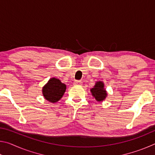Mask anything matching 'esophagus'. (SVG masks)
<instances>
[{"label": "esophagus", "mask_w": 155, "mask_h": 155, "mask_svg": "<svg viewBox=\"0 0 155 155\" xmlns=\"http://www.w3.org/2000/svg\"><path fill=\"white\" fill-rule=\"evenodd\" d=\"M82 85V82L80 81H75L74 82V85Z\"/></svg>", "instance_id": "esophagus-1"}]
</instances>
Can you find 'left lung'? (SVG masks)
Returning <instances> with one entry per match:
<instances>
[{
    "label": "left lung",
    "mask_w": 155,
    "mask_h": 155,
    "mask_svg": "<svg viewBox=\"0 0 155 155\" xmlns=\"http://www.w3.org/2000/svg\"><path fill=\"white\" fill-rule=\"evenodd\" d=\"M90 91L91 95L98 102H103L107 96V92L104 89V84L101 81H96L95 85L91 88Z\"/></svg>",
    "instance_id": "1"
}]
</instances>
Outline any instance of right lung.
Segmentation results:
<instances>
[{"label": "right lung", "mask_w": 155, "mask_h": 155, "mask_svg": "<svg viewBox=\"0 0 155 155\" xmlns=\"http://www.w3.org/2000/svg\"><path fill=\"white\" fill-rule=\"evenodd\" d=\"M66 90V85L59 78H51L42 87V94L46 101L54 103L61 99Z\"/></svg>", "instance_id": "add662e5"}]
</instances>
